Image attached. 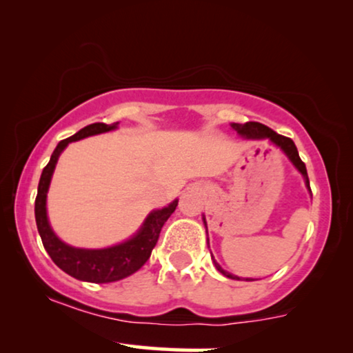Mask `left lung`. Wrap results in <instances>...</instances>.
<instances>
[{"mask_svg": "<svg viewBox=\"0 0 353 353\" xmlns=\"http://www.w3.org/2000/svg\"><path fill=\"white\" fill-rule=\"evenodd\" d=\"M231 127H233V130H236L241 137L244 138H250V139H270L273 144H276V146L281 149V151L286 154V156L289 157V161H291L294 163V167L297 168L299 172L302 173L303 178H305V185L308 188V191L312 192L310 190V181H308V175H307V168H305V163L302 162V159L299 157V152H297V148L296 144H294V141L291 138H286L283 137V134H278L276 132H273L272 128H268L267 125H262L259 122H245V123H231ZM204 223H205V219H204ZM205 228H207V223H205ZM214 259V257H212ZM214 263L216 270H219L220 273H223L226 278H231V279H241L239 276H234V274H231L228 272H225L223 268L220 267L219 263H216V260L214 259ZM245 281H254V279L250 278H245Z\"/></svg>", "mask_w": 353, "mask_h": 353, "instance_id": "left-lung-1", "label": "left lung"}]
</instances>
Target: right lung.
I'll return each instance as SVG.
<instances>
[{"label": "right lung", "instance_id": "right-lung-1", "mask_svg": "<svg viewBox=\"0 0 353 353\" xmlns=\"http://www.w3.org/2000/svg\"><path fill=\"white\" fill-rule=\"evenodd\" d=\"M119 122L105 125V123H91L88 127L81 128L74 137L62 139L57 144L54 152L48 162V165L43 168L40 183H38V192L35 199V220L38 233L41 236L43 245L46 252L50 254L57 267L62 272H65L70 276H74L80 281L88 283H112L123 279L138 272L148 259L151 257L154 245L157 244L159 234L165 221L168 220L178 205V199L172 204L163 207L161 210H154L148 215L144 223L137 234L122 244L112 245L108 249H79L62 243V241L51 230L50 221L46 215V194L50 188L52 172H54L56 162L59 159L61 152L67 148V144L72 141H79L86 137L93 134L105 133L110 130L117 128Z\"/></svg>", "mask_w": 353, "mask_h": 353}]
</instances>
